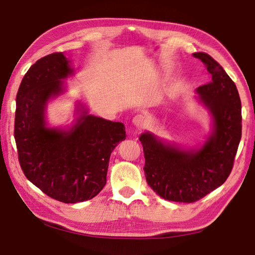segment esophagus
Returning a JSON list of instances; mask_svg holds the SVG:
<instances>
[{"label":"esophagus","mask_w":255,"mask_h":255,"mask_svg":"<svg viewBox=\"0 0 255 255\" xmlns=\"http://www.w3.org/2000/svg\"><path fill=\"white\" fill-rule=\"evenodd\" d=\"M146 122H147V120H146L145 116L143 115H136L135 117L132 118V124L135 125L137 128H144Z\"/></svg>","instance_id":"34e87169"}]
</instances>
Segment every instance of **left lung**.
I'll list each match as a JSON object with an SVG mask.
<instances>
[{
    "label": "left lung",
    "mask_w": 255,
    "mask_h": 255,
    "mask_svg": "<svg viewBox=\"0 0 255 255\" xmlns=\"http://www.w3.org/2000/svg\"><path fill=\"white\" fill-rule=\"evenodd\" d=\"M210 74L197 89L199 101L210 112L213 131L198 149L164 143L153 133L139 137L145 156V176L163 199L195 202L225 182L231 174L242 137L241 99L224 68L206 53H195Z\"/></svg>",
    "instance_id": "obj_1"
}]
</instances>
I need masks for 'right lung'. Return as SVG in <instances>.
<instances>
[{
  "label": "right lung",
  "mask_w": 255,
  "mask_h": 255,
  "mask_svg": "<svg viewBox=\"0 0 255 255\" xmlns=\"http://www.w3.org/2000/svg\"><path fill=\"white\" fill-rule=\"evenodd\" d=\"M70 63L63 53H53L25 73L16 94L14 138L30 182L53 199L76 204L105 187L110 155L126 131L122 123L89 115L81 103L70 129L47 127V102L64 92L63 80L74 72Z\"/></svg>",
  "instance_id": "add662e5"
}]
</instances>
